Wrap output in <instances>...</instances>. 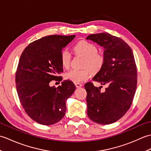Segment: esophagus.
<instances>
[{
    "mask_svg": "<svg viewBox=\"0 0 151 151\" xmlns=\"http://www.w3.org/2000/svg\"><path fill=\"white\" fill-rule=\"evenodd\" d=\"M75 86L76 88H81L82 86V84H81V83H75Z\"/></svg>",
    "mask_w": 151,
    "mask_h": 151,
    "instance_id": "34e87169",
    "label": "esophagus"
}]
</instances>
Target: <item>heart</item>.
I'll use <instances>...</instances> for the list:
<instances>
[{
	"mask_svg": "<svg viewBox=\"0 0 151 151\" xmlns=\"http://www.w3.org/2000/svg\"><path fill=\"white\" fill-rule=\"evenodd\" d=\"M76 55L84 57L81 69H72L65 74L67 79L75 83L84 82L90 78L91 72L97 73L103 68L106 58L103 53L98 52L97 46L89 41L82 40L76 43L73 47ZM60 60L64 68H69L71 61V54L67 49L62 50Z\"/></svg>",
	"mask_w": 151,
	"mask_h": 151,
	"instance_id": "heart-1",
	"label": "heart"
}]
</instances>
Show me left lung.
<instances>
[{"label":"left lung","mask_w":151,"mask_h":151,"mask_svg":"<svg viewBox=\"0 0 151 151\" xmlns=\"http://www.w3.org/2000/svg\"><path fill=\"white\" fill-rule=\"evenodd\" d=\"M104 49L105 65L93 80L105 85V90L92 82L84 86L87 92V114L101 124L115 123L132 105L137 88V67L132 50L121 38L108 33L91 34L86 37Z\"/></svg>","instance_id":"1"}]
</instances>
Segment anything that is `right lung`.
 Listing matches in <instances>:
<instances>
[{"mask_svg": "<svg viewBox=\"0 0 151 151\" xmlns=\"http://www.w3.org/2000/svg\"><path fill=\"white\" fill-rule=\"evenodd\" d=\"M75 37L52 35L30 43L19 59L15 73L18 97L22 108L32 119L43 125L59 122L66 111V101L75 90L67 80L58 88L51 81H61L63 72L60 60L62 48Z\"/></svg>", "mask_w": 151, "mask_h": 151, "instance_id": "add662e5", "label": "right lung"}]
</instances>
